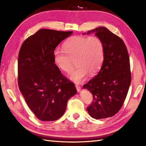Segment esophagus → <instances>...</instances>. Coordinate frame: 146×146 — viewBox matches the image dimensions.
Masks as SVG:
<instances>
[{"mask_svg": "<svg viewBox=\"0 0 146 146\" xmlns=\"http://www.w3.org/2000/svg\"><path fill=\"white\" fill-rule=\"evenodd\" d=\"M76 89H77V90L78 92H79L81 90V87L79 86V85L76 84Z\"/></svg>", "mask_w": 146, "mask_h": 146, "instance_id": "1", "label": "esophagus"}]
</instances>
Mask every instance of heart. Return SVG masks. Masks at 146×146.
<instances>
[{
	"instance_id": "heart-1",
	"label": "heart",
	"mask_w": 146,
	"mask_h": 146,
	"mask_svg": "<svg viewBox=\"0 0 146 146\" xmlns=\"http://www.w3.org/2000/svg\"><path fill=\"white\" fill-rule=\"evenodd\" d=\"M62 48L63 51H56L53 54L54 62L62 72L69 73L74 61L77 67L69 78L75 83L82 82L87 73L92 76L100 69L105 56L104 44L100 38L72 36L65 41Z\"/></svg>"
}]
</instances>
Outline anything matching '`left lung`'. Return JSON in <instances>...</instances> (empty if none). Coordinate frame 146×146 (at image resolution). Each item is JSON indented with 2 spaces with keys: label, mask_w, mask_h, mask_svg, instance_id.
I'll use <instances>...</instances> for the list:
<instances>
[{
  "label": "left lung",
  "mask_w": 146,
  "mask_h": 146,
  "mask_svg": "<svg viewBox=\"0 0 146 146\" xmlns=\"http://www.w3.org/2000/svg\"><path fill=\"white\" fill-rule=\"evenodd\" d=\"M95 33L105 47L102 68L83 87L93 95L88 113L96 119L112 117L122 107L131 82L128 52L123 41L105 27H98L83 35Z\"/></svg>",
  "instance_id": "left-lung-1"
}]
</instances>
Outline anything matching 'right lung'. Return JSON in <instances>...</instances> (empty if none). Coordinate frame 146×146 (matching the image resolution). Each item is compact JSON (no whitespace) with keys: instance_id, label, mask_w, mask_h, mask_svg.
<instances>
[{"instance_id":"obj_1","label":"right lung","mask_w":146,"mask_h":146,"mask_svg":"<svg viewBox=\"0 0 146 146\" xmlns=\"http://www.w3.org/2000/svg\"><path fill=\"white\" fill-rule=\"evenodd\" d=\"M72 31L41 29L21 46L18 59L19 89L36 118L53 121L64 113L74 84L61 74L53 60L58 45Z\"/></svg>"}]
</instances>
